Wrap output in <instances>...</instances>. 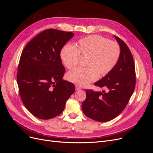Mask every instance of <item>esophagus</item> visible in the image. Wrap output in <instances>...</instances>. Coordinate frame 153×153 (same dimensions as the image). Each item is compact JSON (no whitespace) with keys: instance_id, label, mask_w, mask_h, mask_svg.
<instances>
[{"instance_id":"esophagus-1","label":"esophagus","mask_w":153,"mask_h":153,"mask_svg":"<svg viewBox=\"0 0 153 153\" xmlns=\"http://www.w3.org/2000/svg\"><path fill=\"white\" fill-rule=\"evenodd\" d=\"M82 89V88L79 86V85H75V89L76 90V91H78V90H80Z\"/></svg>"}]
</instances>
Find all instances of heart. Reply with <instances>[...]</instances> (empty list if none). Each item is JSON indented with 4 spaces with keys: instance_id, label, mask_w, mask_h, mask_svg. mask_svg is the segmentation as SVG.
Instances as JSON below:
<instances>
[{
    "instance_id": "1",
    "label": "heart",
    "mask_w": 153,
    "mask_h": 153,
    "mask_svg": "<svg viewBox=\"0 0 153 153\" xmlns=\"http://www.w3.org/2000/svg\"><path fill=\"white\" fill-rule=\"evenodd\" d=\"M60 55L64 65L70 70L79 65L80 57H86L85 68H78L67 75L69 81L85 86L98 76H105L113 70L121 56V48L114 41L99 35H90L78 40L75 47L64 45Z\"/></svg>"
}]
</instances>
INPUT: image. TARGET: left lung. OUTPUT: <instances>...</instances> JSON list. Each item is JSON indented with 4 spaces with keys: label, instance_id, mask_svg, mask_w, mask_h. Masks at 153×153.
I'll use <instances>...</instances> for the list:
<instances>
[{
    "label": "left lung",
    "instance_id": "1",
    "mask_svg": "<svg viewBox=\"0 0 153 153\" xmlns=\"http://www.w3.org/2000/svg\"><path fill=\"white\" fill-rule=\"evenodd\" d=\"M115 38L121 48L119 61L112 71L94 84L105 89H87L86 99L82 105L86 116L99 122L110 121L121 114L135 87V66L131 51L121 39Z\"/></svg>",
    "mask_w": 153,
    "mask_h": 153
}]
</instances>
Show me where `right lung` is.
<instances>
[{"label": "right lung", "instance_id": "obj_1", "mask_svg": "<svg viewBox=\"0 0 153 153\" xmlns=\"http://www.w3.org/2000/svg\"><path fill=\"white\" fill-rule=\"evenodd\" d=\"M73 36L71 32L45 30L22 51L16 76L19 93L27 109L39 119L61 114L75 91L73 83L62 80L66 69L60 55Z\"/></svg>", "mask_w": 153, "mask_h": 153}]
</instances>
